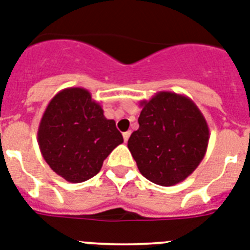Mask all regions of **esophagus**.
<instances>
[{
  "instance_id": "obj_1",
  "label": "esophagus",
  "mask_w": 250,
  "mask_h": 250,
  "mask_svg": "<svg viewBox=\"0 0 250 250\" xmlns=\"http://www.w3.org/2000/svg\"><path fill=\"white\" fill-rule=\"evenodd\" d=\"M129 136H131V132H129V131H127V132H125V133H123V140H125V142L128 141Z\"/></svg>"
}]
</instances>
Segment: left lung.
<instances>
[{
  "instance_id": "8db88e82",
  "label": "left lung",
  "mask_w": 250,
  "mask_h": 250,
  "mask_svg": "<svg viewBox=\"0 0 250 250\" xmlns=\"http://www.w3.org/2000/svg\"><path fill=\"white\" fill-rule=\"evenodd\" d=\"M142 106L128 148L146 179L163 187L183 182L206 155L207 122L188 96L159 91Z\"/></svg>"
}]
</instances>
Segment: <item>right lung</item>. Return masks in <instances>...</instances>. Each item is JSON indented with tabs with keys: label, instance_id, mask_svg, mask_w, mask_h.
I'll use <instances>...</instances> for the list:
<instances>
[{
	"label": "right lung",
	"instance_id": "1",
	"mask_svg": "<svg viewBox=\"0 0 250 250\" xmlns=\"http://www.w3.org/2000/svg\"><path fill=\"white\" fill-rule=\"evenodd\" d=\"M123 142L113 119L83 87H68L53 96L38 128L44 160L70 183H81L99 173L103 161Z\"/></svg>",
	"mask_w": 250,
	"mask_h": 250
}]
</instances>
